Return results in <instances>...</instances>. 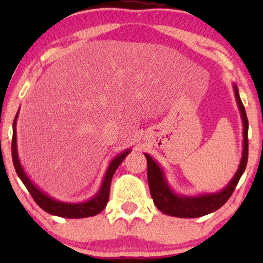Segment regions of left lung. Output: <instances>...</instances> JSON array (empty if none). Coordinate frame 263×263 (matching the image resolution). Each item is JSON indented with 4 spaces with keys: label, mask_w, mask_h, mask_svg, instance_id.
<instances>
[{
    "label": "left lung",
    "mask_w": 263,
    "mask_h": 263,
    "mask_svg": "<svg viewBox=\"0 0 263 263\" xmlns=\"http://www.w3.org/2000/svg\"><path fill=\"white\" fill-rule=\"evenodd\" d=\"M233 91H235L237 106H238L243 122V151L238 170L231 181L229 182V184L220 192L204 193L194 196L179 195L172 190L170 184L167 183L166 176H165L160 165L149 154L145 153L151 196H152L154 204L161 213L177 218L203 217V215L213 213V212L219 210L232 195L248 163V128H249L246 109H244L242 100H240L238 87L236 84H233Z\"/></svg>",
    "instance_id": "left-lung-1"
}]
</instances>
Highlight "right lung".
<instances>
[{
  "label": "right lung",
  "mask_w": 263,
  "mask_h": 263,
  "mask_svg": "<svg viewBox=\"0 0 263 263\" xmlns=\"http://www.w3.org/2000/svg\"><path fill=\"white\" fill-rule=\"evenodd\" d=\"M19 111H17L15 118L13 122V140H12V158H13V164L15 167V171L19 178L23 181V183L26 186L28 192L33 197L35 203L42 208L43 211H45L46 213L57 215V217L62 218H69V219H79V218H87L93 217V215L98 214L105 208L107 201H109L110 195V184L111 179L114 177L115 171L117 170V167L120 166V164L123 161L125 157L130 153L132 149H125L120 154H117L112 160L110 161L109 167H107L106 174L104 176V179L102 182V185L98 190V193L95 196L84 202H78V203H71V202H63V201H59L56 199H52L51 196H49L48 194L42 192L33 182L28 178L26 172L21 166V163L19 160V154H17V146H16V120Z\"/></svg>",
  "instance_id": "obj_1"
}]
</instances>
